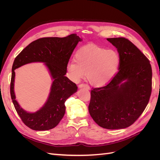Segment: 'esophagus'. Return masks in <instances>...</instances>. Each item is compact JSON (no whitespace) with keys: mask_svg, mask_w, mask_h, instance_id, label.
<instances>
[{"mask_svg":"<svg viewBox=\"0 0 160 160\" xmlns=\"http://www.w3.org/2000/svg\"><path fill=\"white\" fill-rule=\"evenodd\" d=\"M79 88H85V89H89V88H90L89 86L88 85L83 84V83L79 85Z\"/></svg>","mask_w":160,"mask_h":160,"instance_id":"obj_1","label":"esophagus"}]
</instances>
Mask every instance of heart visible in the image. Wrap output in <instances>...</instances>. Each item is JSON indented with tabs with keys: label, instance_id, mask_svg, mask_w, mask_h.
<instances>
[{
	"label": "heart",
	"instance_id": "1",
	"mask_svg": "<svg viewBox=\"0 0 160 160\" xmlns=\"http://www.w3.org/2000/svg\"><path fill=\"white\" fill-rule=\"evenodd\" d=\"M119 53L113 49L89 46L77 52L75 61H71L67 65V72L73 81H80L87 72V79L94 86L108 83L116 74L119 66Z\"/></svg>",
	"mask_w": 160,
	"mask_h": 160
}]
</instances>
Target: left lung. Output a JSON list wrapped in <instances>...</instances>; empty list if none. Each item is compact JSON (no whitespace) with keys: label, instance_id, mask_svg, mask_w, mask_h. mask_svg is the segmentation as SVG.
<instances>
[{"label":"left lung","instance_id":"left-lung-1","mask_svg":"<svg viewBox=\"0 0 160 160\" xmlns=\"http://www.w3.org/2000/svg\"><path fill=\"white\" fill-rule=\"evenodd\" d=\"M107 40L118 49V71L108 84L91 91L89 111L100 127L123 129L139 118L149 102L152 89V67L146 55L128 38Z\"/></svg>","mask_w":160,"mask_h":160}]
</instances>
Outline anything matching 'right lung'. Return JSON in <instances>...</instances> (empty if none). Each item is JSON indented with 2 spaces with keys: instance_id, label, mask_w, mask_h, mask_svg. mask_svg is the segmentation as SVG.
<instances>
[{
  "instance_id": "right-lung-1",
  "label": "right lung",
  "mask_w": 160,
  "mask_h": 160,
  "mask_svg": "<svg viewBox=\"0 0 160 160\" xmlns=\"http://www.w3.org/2000/svg\"><path fill=\"white\" fill-rule=\"evenodd\" d=\"M81 39L77 34L62 38L44 37L34 41L16 57L12 67L11 96L19 117L27 127L35 131L54 128L65 113V101L77 90L75 83L65 77L67 65L77 43ZM32 62H45L53 82L45 105L35 113L23 110L16 100L13 92L14 70Z\"/></svg>"
}]
</instances>
